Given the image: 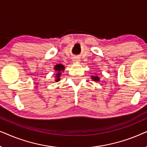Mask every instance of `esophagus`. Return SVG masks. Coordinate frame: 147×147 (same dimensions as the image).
<instances>
[{
  "label": "esophagus",
  "instance_id": "34e87169",
  "mask_svg": "<svg viewBox=\"0 0 147 147\" xmlns=\"http://www.w3.org/2000/svg\"><path fill=\"white\" fill-rule=\"evenodd\" d=\"M73 61H74V62H78V61H80V59L78 57H75L74 58V59H73Z\"/></svg>",
  "mask_w": 147,
  "mask_h": 147
}]
</instances>
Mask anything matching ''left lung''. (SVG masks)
<instances>
[{
  "label": "left lung",
  "mask_w": 147,
  "mask_h": 147,
  "mask_svg": "<svg viewBox=\"0 0 147 147\" xmlns=\"http://www.w3.org/2000/svg\"><path fill=\"white\" fill-rule=\"evenodd\" d=\"M92 80L95 82H99L100 81V78L98 77V76H92Z\"/></svg>",
  "instance_id": "8db88e82"
}]
</instances>
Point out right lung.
Masks as SVG:
<instances>
[{"instance_id": "right-lung-1", "label": "right lung", "mask_w": 147, "mask_h": 147, "mask_svg": "<svg viewBox=\"0 0 147 147\" xmlns=\"http://www.w3.org/2000/svg\"><path fill=\"white\" fill-rule=\"evenodd\" d=\"M54 69H55V71H57L56 73V76H55V81L56 82H59L60 80V77H61V72H63L65 69V66L63 65H61V64L58 63L57 65H56L55 67H54Z\"/></svg>"}]
</instances>
